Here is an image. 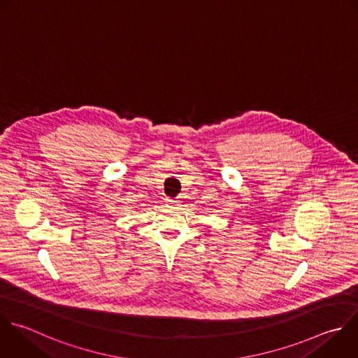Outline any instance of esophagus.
<instances>
[{"mask_svg": "<svg viewBox=\"0 0 358 358\" xmlns=\"http://www.w3.org/2000/svg\"><path fill=\"white\" fill-rule=\"evenodd\" d=\"M166 203H168L169 206H175V204L178 203V200H175V199H166Z\"/></svg>", "mask_w": 358, "mask_h": 358, "instance_id": "esophagus-1", "label": "esophagus"}]
</instances>
